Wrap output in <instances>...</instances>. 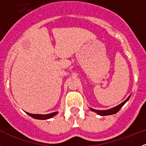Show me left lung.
I'll list each match as a JSON object with an SVG mask.
<instances>
[{"mask_svg": "<svg viewBox=\"0 0 146 146\" xmlns=\"http://www.w3.org/2000/svg\"><path fill=\"white\" fill-rule=\"evenodd\" d=\"M130 96H131V95H130V96H129V97L127 98V99H126L124 102H123L122 103H121L120 104H118V106L111 108V109L106 110H95V109H92V108H90V110H91V111L95 112V113H97L98 115H102V116L109 115H113V114H115V113H118V112L119 111L120 109H121V108L123 106V104H124L126 102L128 101L129 99L130 98Z\"/></svg>", "mask_w": 146, "mask_h": 146, "instance_id": "obj_1", "label": "left lung"}]
</instances>
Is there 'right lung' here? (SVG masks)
Here are the masks:
<instances>
[{"mask_svg":"<svg viewBox=\"0 0 146 146\" xmlns=\"http://www.w3.org/2000/svg\"><path fill=\"white\" fill-rule=\"evenodd\" d=\"M28 115H30L31 117L33 118H36V119H39V120H47L49 119V118H51L52 117L55 116L56 115L58 114V112H54V113H49V114H46V115H41V114H31V113H27L25 112Z\"/></svg>","mask_w":146,"mask_h":146,"instance_id":"right-lung-1","label":"right lung"}]
</instances>
